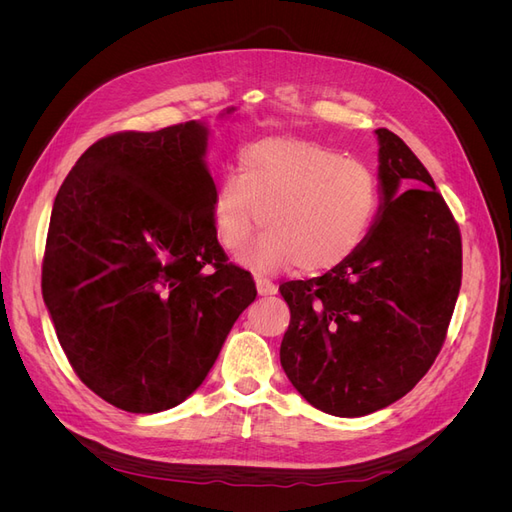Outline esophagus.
<instances>
[{"label": "esophagus", "mask_w": 512, "mask_h": 512, "mask_svg": "<svg viewBox=\"0 0 512 512\" xmlns=\"http://www.w3.org/2000/svg\"><path fill=\"white\" fill-rule=\"evenodd\" d=\"M256 290L260 297H269V294L277 292V286L271 280H267V277H256Z\"/></svg>", "instance_id": "obj_1"}]
</instances>
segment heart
I'll list each match as a JSON object with an SVG mask.
<instances>
[{"label": "heart", "instance_id": "obj_1", "mask_svg": "<svg viewBox=\"0 0 512 512\" xmlns=\"http://www.w3.org/2000/svg\"><path fill=\"white\" fill-rule=\"evenodd\" d=\"M378 207V181L365 164L303 138H265L241 151L239 173L215 185L211 213L215 237L230 254H241L265 224L243 256L245 267L324 273L356 254Z\"/></svg>", "mask_w": 512, "mask_h": 512}]
</instances>
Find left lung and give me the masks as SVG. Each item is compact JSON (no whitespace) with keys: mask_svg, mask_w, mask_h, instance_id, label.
<instances>
[{"mask_svg":"<svg viewBox=\"0 0 512 512\" xmlns=\"http://www.w3.org/2000/svg\"><path fill=\"white\" fill-rule=\"evenodd\" d=\"M376 136L380 207L367 239L337 269L280 286L290 307L282 367L333 416H365L414 389L444 344L461 286L451 209L397 134Z\"/></svg>","mask_w":512,"mask_h":512,"instance_id":"obj_1","label":"left lung"}]
</instances>
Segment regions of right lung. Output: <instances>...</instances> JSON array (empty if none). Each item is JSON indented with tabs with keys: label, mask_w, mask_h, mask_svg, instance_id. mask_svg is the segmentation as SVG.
<instances>
[{
	"label": "right lung",
	"mask_w": 512,
	"mask_h": 512,
	"mask_svg": "<svg viewBox=\"0 0 512 512\" xmlns=\"http://www.w3.org/2000/svg\"><path fill=\"white\" fill-rule=\"evenodd\" d=\"M207 141L200 121L111 134L55 196L44 305L76 376L126 412L188 399L256 299L215 237Z\"/></svg>",
	"instance_id": "obj_1"
}]
</instances>
